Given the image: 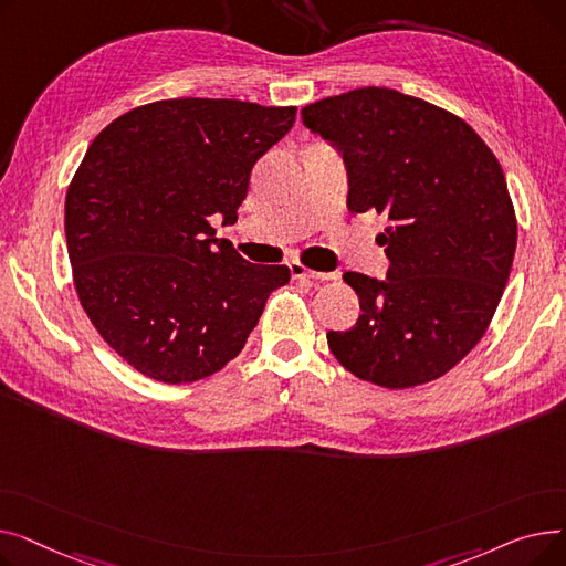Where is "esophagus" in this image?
<instances>
[{
    "label": "esophagus",
    "mask_w": 566,
    "mask_h": 566,
    "mask_svg": "<svg viewBox=\"0 0 566 566\" xmlns=\"http://www.w3.org/2000/svg\"><path fill=\"white\" fill-rule=\"evenodd\" d=\"M289 271L295 280H335V273H316V271H310L307 265H303L298 261H291Z\"/></svg>",
    "instance_id": "1"
}]
</instances>
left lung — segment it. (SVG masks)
<instances>
[{"label":"left lung","instance_id":"left-lung-1","mask_svg":"<svg viewBox=\"0 0 566 566\" xmlns=\"http://www.w3.org/2000/svg\"><path fill=\"white\" fill-rule=\"evenodd\" d=\"M303 124L342 156L350 213L376 211L385 280L344 273L360 298L335 358L390 390L448 374L486 333L516 252V216L491 148L463 118L388 86L307 105Z\"/></svg>","mask_w":566,"mask_h":566}]
</instances>
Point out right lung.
I'll return each mask as SVG.
<instances>
[{"mask_svg": "<svg viewBox=\"0 0 566 566\" xmlns=\"http://www.w3.org/2000/svg\"><path fill=\"white\" fill-rule=\"evenodd\" d=\"M295 107L174 98L126 112L92 142L66 195L80 303L139 374L192 382L243 350L286 265L245 261L208 224L238 220L254 163Z\"/></svg>", "mask_w": 566, "mask_h": 566, "instance_id": "obj_1", "label": "right lung"}]
</instances>
